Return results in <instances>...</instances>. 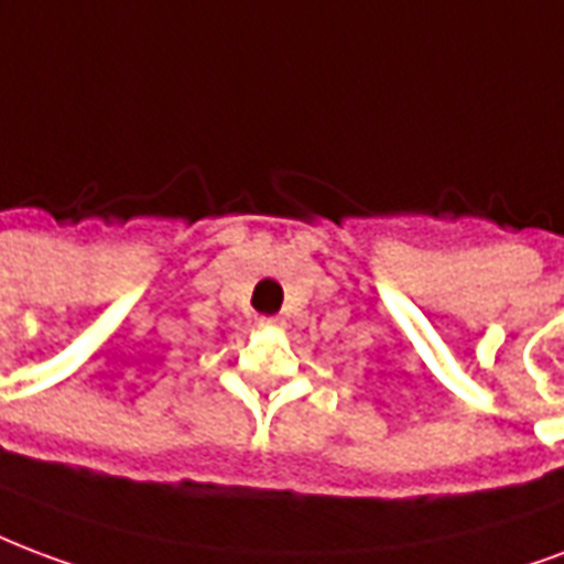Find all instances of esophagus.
Wrapping results in <instances>:
<instances>
[{"instance_id":"esophagus-1","label":"esophagus","mask_w":564,"mask_h":564,"mask_svg":"<svg viewBox=\"0 0 564 564\" xmlns=\"http://www.w3.org/2000/svg\"><path fill=\"white\" fill-rule=\"evenodd\" d=\"M274 323H278V319H271V316H262L260 319V325H274Z\"/></svg>"}]
</instances>
